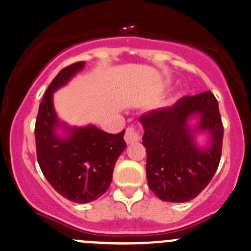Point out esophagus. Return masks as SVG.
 <instances>
[{
  "mask_svg": "<svg viewBox=\"0 0 251 251\" xmlns=\"http://www.w3.org/2000/svg\"><path fill=\"white\" fill-rule=\"evenodd\" d=\"M141 131L139 129H135L134 126H129L126 128V134H125V140L126 144H133V142L140 141L141 139Z\"/></svg>",
  "mask_w": 251,
  "mask_h": 251,
  "instance_id": "34e87169",
  "label": "esophagus"
}]
</instances>
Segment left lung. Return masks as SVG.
Listing matches in <instances>:
<instances>
[{
	"label": "left lung",
	"mask_w": 251,
	"mask_h": 251,
	"mask_svg": "<svg viewBox=\"0 0 251 251\" xmlns=\"http://www.w3.org/2000/svg\"><path fill=\"white\" fill-rule=\"evenodd\" d=\"M150 189L160 200L187 202L211 182L222 157L223 123L211 92L183 97L140 117ZM204 136L199 143L198 137Z\"/></svg>",
	"instance_id": "left-lung-1"
}]
</instances>
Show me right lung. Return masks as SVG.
Here are the masks:
<instances>
[{"label":"right lung","mask_w":251,"mask_h":251,"mask_svg":"<svg viewBox=\"0 0 251 251\" xmlns=\"http://www.w3.org/2000/svg\"><path fill=\"white\" fill-rule=\"evenodd\" d=\"M85 62L62 69L39 105L36 121L37 158L51 187L67 200L88 203L109 189L116 160L126 150L125 131L107 134L88 125L69 126L60 121L53 93L81 72Z\"/></svg>","instance_id":"add662e5"}]
</instances>
